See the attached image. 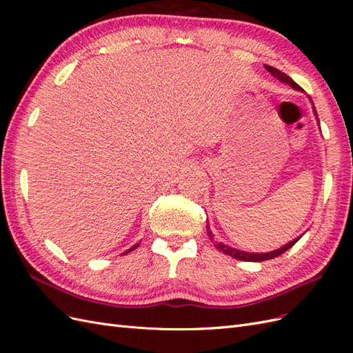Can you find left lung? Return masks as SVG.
Instances as JSON below:
<instances>
[{
  "label": "left lung",
  "instance_id": "left-lung-1",
  "mask_svg": "<svg viewBox=\"0 0 353 353\" xmlns=\"http://www.w3.org/2000/svg\"><path fill=\"white\" fill-rule=\"evenodd\" d=\"M265 69L268 70V72L272 74V77H275L279 81L290 85L292 88H294V90H297V91H303L290 77H287V74L283 73L281 70L275 69V68H272V66H265ZM314 110H315V109H314ZM315 114H316V112H315ZM206 230H208V236H209L210 240L213 241V236H212V231H210V228H209V223L206 225ZM299 239H301V237H299ZM299 239H294L293 241H290V243H287L285 245H283V248L276 249V250H274V252H268V253H249V252H241V250H237V249H232V248H230V245L223 244V243H218V241H213V243H215V248H216L218 250L223 252V253L228 254V256H232V258H236V259L245 261V262H262V261L274 259V258H276V256L283 254L284 252H287L288 249H290L292 245H294Z\"/></svg>",
  "mask_w": 353,
  "mask_h": 353
}]
</instances>
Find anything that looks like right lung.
I'll list each match as a JSON object with an SVG mask.
<instances>
[{"label":"right lung","instance_id":"obj_1","mask_svg":"<svg viewBox=\"0 0 353 353\" xmlns=\"http://www.w3.org/2000/svg\"><path fill=\"white\" fill-rule=\"evenodd\" d=\"M138 245H140V244H135V245H132V248H131L130 250H128V252H132L134 249H137V248H138ZM128 252H125V253H128Z\"/></svg>","mask_w":353,"mask_h":353}]
</instances>
